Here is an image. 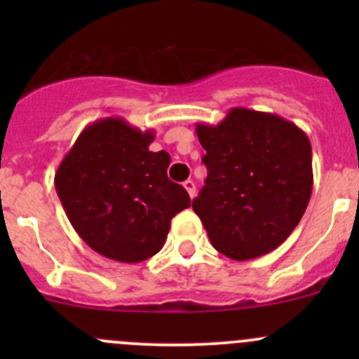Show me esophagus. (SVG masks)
Wrapping results in <instances>:
<instances>
[{
  "label": "esophagus",
  "instance_id": "obj_1",
  "mask_svg": "<svg viewBox=\"0 0 359 359\" xmlns=\"http://www.w3.org/2000/svg\"><path fill=\"white\" fill-rule=\"evenodd\" d=\"M184 187H186L189 198H194V194H196V186H194L193 180H186V182H184Z\"/></svg>",
  "mask_w": 359,
  "mask_h": 359
}]
</instances>
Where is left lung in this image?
<instances>
[{
    "mask_svg": "<svg viewBox=\"0 0 359 359\" xmlns=\"http://www.w3.org/2000/svg\"><path fill=\"white\" fill-rule=\"evenodd\" d=\"M205 187L193 210L217 252L250 260L280 247L313 193L306 133L271 112L233 107L217 126L198 123Z\"/></svg>",
    "mask_w": 359,
    "mask_h": 359,
    "instance_id": "1",
    "label": "left lung"
}]
</instances>
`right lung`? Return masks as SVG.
<instances>
[{
  "instance_id": "add662e5",
  "label": "right lung",
  "mask_w": 359,
  "mask_h": 359,
  "mask_svg": "<svg viewBox=\"0 0 359 359\" xmlns=\"http://www.w3.org/2000/svg\"><path fill=\"white\" fill-rule=\"evenodd\" d=\"M153 130L123 118L86 126L55 173V189L69 222L90 248L116 262L156 255L170 222L189 208L187 191L166 175L170 154L153 153Z\"/></svg>"
}]
</instances>
